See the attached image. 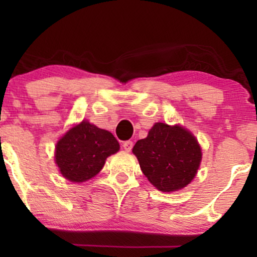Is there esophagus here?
<instances>
[{"instance_id": "34e87169", "label": "esophagus", "mask_w": 257, "mask_h": 257, "mask_svg": "<svg viewBox=\"0 0 257 257\" xmlns=\"http://www.w3.org/2000/svg\"><path fill=\"white\" fill-rule=\"evenodd\" d=\"M133 145H134V144H133V141L128 140V141H124L122 146H123V149H124L126 152H131L132 149H133Z\"/></svg>"}]
</instances>
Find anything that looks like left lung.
I'll return each mask as SVG.
<instances>
[{"label":"left lung","instance_id":"1","mask_svg":"<svg viewBox=\"0 0 257 257\" xmlns=\"http://www.w3.org/2000/svg\"><path fill=\"white\" fill-rule=\"evenodd\" d=\"M144 175L162 192L180 190L192 181L202 151L196 138L182 126L156 123L133 147Z\"/></svg>","mask_w":257,"mask_h":257}]
</instances>
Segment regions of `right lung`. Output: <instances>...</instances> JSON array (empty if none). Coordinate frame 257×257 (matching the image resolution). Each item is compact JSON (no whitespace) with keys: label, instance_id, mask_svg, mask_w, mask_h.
Listing matches in <instances>:
<instances>
[{"label":"right lung","instance_id":"1","mask_svg":"<svg viewBox=\"0 0 257 257\" xmlns=\"http://www.w3.org/2000/svg\"><path fill=\"white\" fill-rule=\"evenodd\" d=\"M118 150V141L110 132L83 120L58 141L55 162L64 178L83 182L95 176L106 158Z\"/></svg>","mask_w":257,"mask_h":257}]
</instances>
